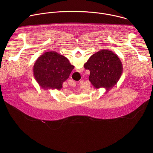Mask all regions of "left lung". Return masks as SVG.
Instances as JSON below:
<instances>
[{"label": "left lung", "instance_id": "obj_1", "mask_svg": "<svg viewBox=\"0 0 153 153\" xmlns=\"http://www.w3.org/2000/svg\"><path fill=\"white\" fill-rule=\"evenodd\" d=\"M84 68L90 71L89 80L94 88H104L106 91L116 85L123 73L122 63L117 54L105 49L93 54Z\"/></svg>", "mask_w": 153, "mask_h": 153}]
</instances>
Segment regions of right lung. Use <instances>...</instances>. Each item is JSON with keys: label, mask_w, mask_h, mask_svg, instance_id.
Segmentation results:
<instances>
[{"label": "right lung", "mask_w": 153, "mask_h": 153, "mask_svg": "<svg viewBox=\"0 0 153 153\" xmlns=\"http://www.w3.org/2000/svg\"><path fill=\"white\" fill-rule=\"evenodd\" d=\"M74 68L67 57L56 51H48L36 60L33 74L42 88L60 90Z\"/></svg>", "instance_id": "obj_1"}]
</instances>
